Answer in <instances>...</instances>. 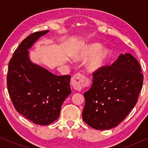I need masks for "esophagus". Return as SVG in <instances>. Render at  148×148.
<instances>
[{
    "mask_svg": "<svg viewBox=\"0 0 148 148\" xmlns=\"http://www.w3.org/2000/svg\"><path fill=\"white\" fill-rule=\"evenodd\" d=\"M86 77L82 74L77 73L72 77L71 85L75 90H81L84 87Z\"/></svg>",
    "mask_w": 148,
    "mask_h": 148,
    "instance_id": "34e87169",
    "label": "esophagus"
}]
</instances>
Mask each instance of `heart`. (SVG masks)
<instances>
[{
  "instance_id": "b5f03b06",
  "label": "heart",
  "mask_w": 148,
  "mask_h": 148,
  "mask_svg": "<svg viewBox=\"0 0 148 148\" xmlns=\"http://www.w3.org/2000/svg\"><path fill=\"white\" fill-rule=\"evenodd\" d=\"M71 56L75 61L87 60L86 69L89 73L97 74L106 67L112 56V51L108 48L103 47L100 42H91L80 44Z\"/></svg>"
}]
</instances>
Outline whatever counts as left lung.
<instances>
[{
  "label": "left lung",
  "mask_w": 148,
  "mask_h": 148,
  "mask_svg": "<svg viewBox=\"0 0 148 148\" xmlns=\"http://www.w3.org/2000/svg\"><path fill=\"white\" fill-rule=\"evenodd\" d=\"M94 75L90 90L84 93L82 118L97 130L119 125L134 108L142 88L140 64L131 54L125 53L111 66Z\"/></svg>",
  "instance_id": "obj_1"
}]
</instances>
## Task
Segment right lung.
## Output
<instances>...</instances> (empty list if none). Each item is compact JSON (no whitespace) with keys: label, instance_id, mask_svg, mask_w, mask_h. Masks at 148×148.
<instances>
[{"label":"right lung","instance_id":"add662e5","mask_svg":"<svg viewBox=\"0 0 148 148\" xmlns=\"http://www.w3.org/2000/svg\"><path fill=\"white\" fill-rule=\"evenodd\" d=\"M49 30L32 34L23 40L9 63L7 89L16 110L35 124L57 120L62 103L71 94L70 75L57 76L34 63L29 52Z\"/></svg>","mask_w":148,"mask_h":148}]
</instances>
